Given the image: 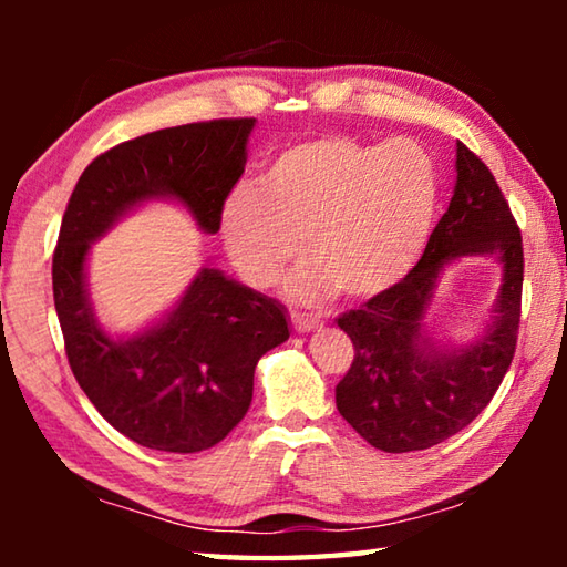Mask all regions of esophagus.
<instances>
[{
    "label": "esophagus",
    "instance_id": "esophagus-1",
    "mask_svg": "<svg viewBox=\"0 0 567 567\" xmlns=\"http://www.w3.org/2000/svg\"><path fill=\"white\" fill-rule=\"evenodd\" d=\"M320 328V320L315 318H305V315H292V330L297 334H305V332H312Z\"/></svg>",
    "mask_w": 567,
    "mask_h": 567
}]
</instances>
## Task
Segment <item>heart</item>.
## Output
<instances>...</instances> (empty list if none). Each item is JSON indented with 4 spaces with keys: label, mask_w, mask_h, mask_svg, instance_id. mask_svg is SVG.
I'll return each instance as SVG.
<instances>
[{
    "label": "heart",
    "mask_w": 567,
    "mask_h": 567,
    "mask_svg": "<svg viewBox=\"0 0 567 567\" xmlns=\"http://www.w3.org/2000/svg\"><path fill=\"white\" fill-rule=\"evenodd\" d=\"M437 215L440 169L420 142L332 132L277 152L262 187L229 192L219 233L247 285L280 280L302 239L310 262L292 277V300L315 305L340 290L372 302L420 265Z\"/></svg>",
    "instance_id": "obj_1"
}]
</instances>
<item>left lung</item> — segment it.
<instances>
[{"label":"left lung","mask_w":567,"mask_h":567,"mask_svg":"<svg viewBox=\"0 0 567 567\" xmlns=\"http://www.w3.org/2000/svg\"><path fill=\"white\" fill-rule=\"evenodd\" d=\"M457 179L425 255L395 292L338 318L354 360L334 388L340 415L385 453L427 450L467 427L511 368L523 295V239L493 172L457 142ZM491 256L504 267L486 330L467 346H437L424 315L444 267Z\"/></svg>","instance_id":"left-lung-1"}]
</instances>
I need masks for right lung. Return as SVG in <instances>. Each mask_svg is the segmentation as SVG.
Masks as SVG:
<instances>
[{"label":"right lung","mask_w":567,"mask_h":567,"mask_svg":"<svg viewBox=\"0 0 567 567\" xmlns=\"http://www.w3.org/2000/svg\"><path fill=\"white\" fill-rule=\"evenodd\" d=\"M252 130L255 120H213L122 142L82 172L64 209L52 290L66 360L100 415L150 450L199 453L225 440L252 402L257 362L290 338V322L272 297L203 267L159 320L110 334L90 300V249L157 199L215 235Z\"/></svg>","instance_id":"add662e5"}]
</instances>
